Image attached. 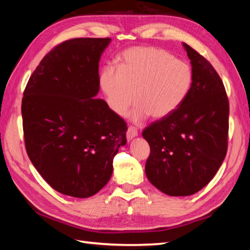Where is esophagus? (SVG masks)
Segmentation results:
<instances>
[{
	"label": "esophagus",
	"mask_w": 250,
	"mask_h": 250,
	"mask_svg": "<svg viewBox=\"0 0 250 250\" xmlns=\"http://www.w3.org/2000/svg\"><path fill=\"white\" fill-rule=\"evenodd\" d=\"M137 134H139V132H137L134 126H129L128 131H126V139H128V141H131L132 139L136 137Z\"/></svg>",
	"instance_id": "obj_1"
}]
</instances>
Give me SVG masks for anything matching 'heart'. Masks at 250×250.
Segmentation results:
<instances>
[{
  "label": "heart",
  "instance_id": "1",
  "mask_svg": "<svg viewBox=\"0 0 250 250\" xmlns=\"http://www.w3.org/2000/svg\"><path fill=\"white\" fill-rule=\"evenodd\" d=\"M99 84L108 107L118 116H125L136 99L132 120L141 122L149 116L164 119L187 100L193 71L187 61L175 59L162 48L132 47L119 57V67H102Z\"/></svg>",
  "mask_w": 250,
  "mask_h": 250
}]
</instances>
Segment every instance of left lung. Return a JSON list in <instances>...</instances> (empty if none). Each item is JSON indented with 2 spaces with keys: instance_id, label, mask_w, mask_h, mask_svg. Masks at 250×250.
<instances>
[{
  "instance_id": "1",
  "label": "left lung",
  "mask_w": 250,
  "mask_h": 250,
  "mask_svg": "<svg viewBox=\"0 0 250 250\" xmlns=\"http://www.w3.org/2000/svg\"><path fill=\"white\" fill-rule=\"evenodd\" d=\"M183 45L192 66V89L173 115L143 131L150 146L146 176L171 196L194 194L213 179L225 160L229 132V101L221 78L204 57Z\"/></svg>"
}]
</instances>
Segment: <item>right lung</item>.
I'll return each instance as SVG.
<instances>
[{
  "instance_id": "obj_1",
  "label": "right lung",
  "mask_w": 250,
  "mask_h": 250,
  "mask_svg": "<svg viewBox=\"0 0 250 250\" xmlns=\"http://www.w3.org/2000/svg\"><path fill=\"white\" fill-rule=\"evenodd\" d=\"M106 39H73L47 54L23 92L25 149L31 162L58 192L89 198L108 183L113 160L126 144L125 120L100 90V58Z\"/></svg>"
}]
</instances>
